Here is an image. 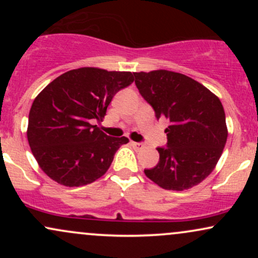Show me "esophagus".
Instances as JSON below:
<instances>
[{"label":"esophagus","instance_id":"obj_1","mask_svg":"<svg viewBox=\"0 0 258 258\" xmlns=\"http://www.w3.org/2000/svg\"><path fill=\"white\" fill-rule=\"evenodd\" d=\"M131 146L135 148V149H142L143 148V144L142 143H137V142H131Z\"/></svg>","mask_w":258,"mask_h":258}]
</instances>
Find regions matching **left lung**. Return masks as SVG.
I'll use <instances>...</instances> for the list:
<instances>
[{"label":"left lung","mask_w":258,"mask_h":258,"mask_svg":"<svg viewBox=\"0 0 258 258\" xmlns=\"http://www.w3.org/2000/svg\"><path fill=\"white\" fill-rule=\"evenodd\" d=\"M133 75L155 116L170 121L165 130L167 147L158 148L159 164L144 173L167 190L198 185L215 170L226 146L228 128L220 98L179 73L153 70Z\"/></svg>","instance_id":"1"}]
</instances>
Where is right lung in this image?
Segmentation results:
<instances>
[{
    "label": "right lung",
    "mask_w": 258,
    "mask_h": 258,
    "mask_svg": "<svg viewBox=\"0 0 258 258\" xmlns=\"http://www.w3.org/2000/svg\"><path fill=\"white\" fill-rule=\"evenodd\" d=\"M135 81L130 72L79 68L43 88L29 112V146L38 166L65 186L90 184L110 167L126 137H109L102 121L112 97Z\"/></svg>",
    "instance_id": "1"
}]
</instances>
